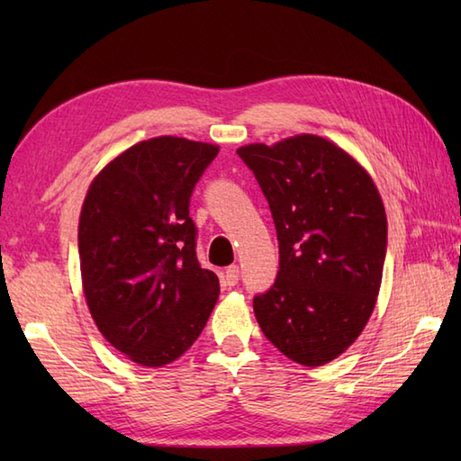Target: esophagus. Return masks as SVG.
<instances>
[{"instance_id":"1","label":"esophagus","mask_w":461,"mask_h":461,"mask_svg":"<svg viewBox=\"0 0 461 461\" xmlns=\"http://www.w3.org/2000/svg\"><path fill=\"white\" fill-rule=\"evenodd\" d=\"M223 281H225V285L236 287V285H238V281H240V267H238V266H230L228 269H225Z\"/></svg>"}]
</instances>
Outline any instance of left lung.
I'll list each match as a JSON object with an SVG mask.
<instances>
[{"label": "left lung", "mask_w": 461, "mask_h": 461, "mask_svg": "<svg viewBox=\"0 0 461 461\" xmlns=\"http://www.w3.org/2000/svg\"><path fill=\"white\" fill-rule=\"evenodd\" d=\"M238 154L279 241L277 279L253 297L256 319L287 358L325 365L357 340L376 305L388 246L380 194L355 158L315 134Z\"/></svg>", "instance_id": "8db88e82"}]
</instances>
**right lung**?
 Listing matches in <instances>:
<instances>
[{
	"label": "right lung",
	"instance_id": "obj_1",
	"mask_svg": "<svg viewBox=\"0 0 461 461\" xmlns=\"http://www.w3.org/2000/svg\"><path fill=\"white\" fill-rule=\"evenodd\" d=\"M213 144L158 136L93 180L81 210L85 299L103 337L142 366H164L200 337L220 281L195 256L190 198Z\"/></svg>",
	"mask_w": 461,
	"mask_h": 461
}]
</instances>
